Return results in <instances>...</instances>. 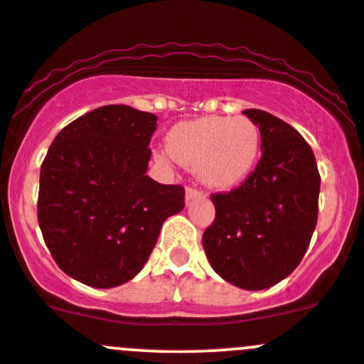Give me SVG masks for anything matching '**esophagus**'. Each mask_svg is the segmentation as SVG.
Returning a JSON list of instances; mask_svg holds the SVG:
<instances>
[{
    "label": "esophagus",
    "mask_w": 364,
    "mask_h": 364,
    "mask_svg": "<svg viewBox=\"0 0 364 364\" xmlns=\"http://www.w3.org/2000/svg\"><path fill=\"white\" fill-rule=\"evenodd\" d=\"M198 198H203V193H201L200 189H194V187H187L186 189V201L189 203V201L193 200H198Z\"/></svg>",
    "instance_id": "34e87169"
}]
</instances>
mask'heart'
<instances>
[{"label": "heart", "mask_w": 364, "mask_h": 364, "mask_svg": "<svg viewBox=\"0 0 364 364\" xmlns=\"http://www.w3.org/2000/svg\"><path fill=\"white\" fill-rule=\"evenodd\" d=\"M168 154L213 189H231L254 170L261 149L257 126L247 117H201L171 127Z\"/></svg>", "instance_id": "obj_1"}]
</instances>
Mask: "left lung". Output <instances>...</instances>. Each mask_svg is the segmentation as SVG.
<instances>
[{
	"label": "left lung",
	"instance_id": "1",
	"mask_svg": "<svg viewBox=\"0 0 364 364\" xmlns=\"http://www.w3.org/2000/svg\"><path fill=\"white\" fill-rule=\"evenodd\" d=\"M243 114L259 126L263 156L242 186L212 194L215 219L205 230L203 249L226 282L259 291L301 263L317 224L321 175L293 126L257 108Z\"/></svg>",
	"mask_w": 364,
	"mask_h": 364
}]
</instances>
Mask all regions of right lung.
Masks as SVG:
<instances>
[{
    "label": "right lung",
    "mask_w": 364,
    "mask_h": 364,
    "mask_svg": "<svg viewBox=\"0 0 364 364\" xmlns=\"http://www.w3.org/2000/svg\"><path fill=\"white\" fill-rule=\"evenodd\" d=\"M157 117L107 105L63 127L40 170L38 224L59 268L108 289L140 273L161 226L186 207L182 186L147 175Z\"/></svg>",
    "instance_id": "add662e5"
}]
</instances>
